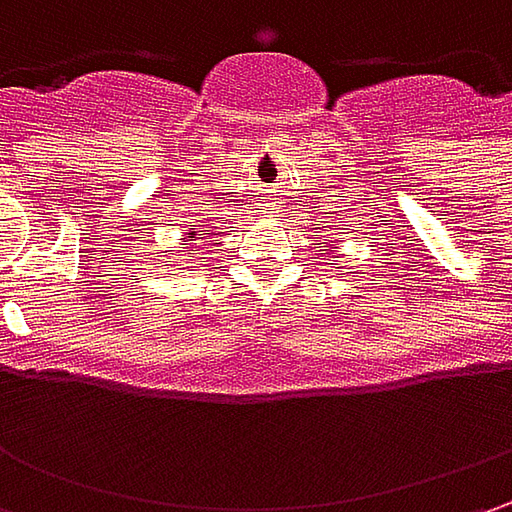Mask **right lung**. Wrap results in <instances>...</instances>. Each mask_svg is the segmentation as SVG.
I'll list each match as a JSON object with an SVG mask.
<instances>
[{
    "label": "right lung",
    "mask_w": 512,
    "mask_h": 512,
    "mask_svg": "<svg viewBox=\"0 0 512 512\" xmlns=\"http://www.w3.org/2000/svg\"><path fill=\"white\" fill-rule=\"evenodd\" d=\"M199 239H205V233H202V230H196V227H190V233H187V242H199Z\"/></svg>",
    "instance_id": "1"
}]
</instances>
